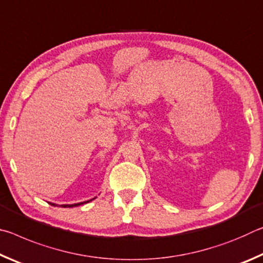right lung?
<instances>
[{"label":"right lung","mask_w":263,"mask_h":263,"mask_svg":"<svg viewBox=\"0 0 263 263\" xmlns=\"http://www.w3.org/2000/svg\"><path fill=\"white\" fill-rule=\"evenodd\" d=\"M92 199H95V198H92ZM92 199H90V201H92ZM90 201H86V202H82V203H77V204H64V205H61L62 208H73V206H79V205H81V204H86V203H88V202H90ZM51 205H53V206H57V204H54V203H50Z\"/></svg>","instance_id":"right-lung-1"}]
</instances>
